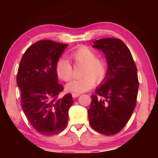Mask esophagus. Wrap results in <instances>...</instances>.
<instances>
[{"mask_svg":"<svg viewBox=\"0 0 158 158\" xmlns=\"http://www.w3.org/2000/svg\"><path fill=\"white\" fill-rule=\"evenodd\" d=\"M81 95V93H73V94H72V95H73V98H77L79 97V96Z\"/></svg>","mask_w":158,"mask_h":158,"instance_id":"esophagus-1","label":"esophagus"}]
</instances>
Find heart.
Listing matches in <instances>:
<instances>
[{"mask_svg":"<svg viewBox=\"0 0 158 158\" xmlns=\"http://www.w3.org/2000/svg\"><path fill=\"white\" fill-rule=\"evenodd\" d=\"M74 63L82 64L81 78L68 83L66 89L69 92L84 93L91 89L94 82L100 84L105 79L108 70L107 63L103 58H98L95 51L86 46H81L69 54ZM56 72L60 79L68 81L73 77V69L65 58H60L56 64Z\"/></svg>","mask_w":158,"mask_h":158,"instance_id":"obj_1","label":"heart"}]
</instances>
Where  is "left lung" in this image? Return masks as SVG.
Instances as JSON below:
<instances>
[{"mask_svg": "<svg viewBox=\"0 0 158 158\" xmlns=\"http://www.w3.org/2000/svg\"><path fill=\"white\" fill-rule=\"evenodd\" d=\"M93 47L102 51L108 70L103 82L91 95L88 110L90 125L105 135L119 132L129 121L136 106L137 69L130 49L121 40L103 38Z\"/></svg>", "mask_w": 158, "mask_h": 158, "instance_id": "obj_1", "label": "left lung"}]
</instances>
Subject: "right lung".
I'll return each instance as SVG.
<instances>
[{"instance_id":"right-lung-1","label":"right lung","mask_w":158,"mask_h":158,"mask_svg":"<svg viewBox=\"0 0 158 158\" xmlns=\"http://www.w3.org/2000/svg\"><path fill=\"white\" fill-rule=\"evenodd\" d=\"M67 47L48 40L37 42L26 49L18 69L21 107L32 126L42 135H55L65 129L74 102L70 93L58 98L63 87L58 84L56 64Z\"/></svg>"}]
</instances>
